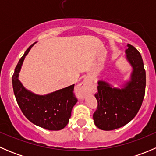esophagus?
Here are the masks:
<instances>
[{"label":"esophagus","mask_w":156,"mask_h":156,"mask_svg":"<svg viewBox=\"0 0 156 156\" xmlns=\"http://www.w3.org/2000/svg\"><path fill=\"white\" fill-rule=\"evenodd\" d=\"M90 90V81L84 79L76 87V94L79 98H83Z\"/></svg>","instance_id":"obj_1"}]
</instances>
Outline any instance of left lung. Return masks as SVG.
<instances>
[{
    "instance_id": "8db88e82",
    "label": "left lung",
    "mask_w": 156,
    "mask_h": 156,
    "mask_svg": "<svg viewBox=\"0 0 156 156\" xmlns=\"http://www.w3.org/2000/svg\"><path fill=\"white\" fill-rule=\"evenodd\" d=\"M126 59L132 66L130 78L123 87H113L105 81H98L95 97L98 103L93 119L95 125L103 130L125 126L137 114L146 88V71L140 52L127 44Z\"/></svg>"
}]
</instances>
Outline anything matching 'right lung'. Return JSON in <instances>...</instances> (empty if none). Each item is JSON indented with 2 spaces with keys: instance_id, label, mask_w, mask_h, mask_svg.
Listing matches in <instances>:
<instances>
[{
  "instance_id": "obj_1",
  "label": "right lung",
  "mask_w": 156,
  "mask_h": 156,
  "mask_svg": "<svg viewBox=\"0 0 156 156\" xmlns=\"http://www.w3.org/2000/svg\"><path fill=\"white\" fill-rule=\"evenodd\" d=\"M34 44L26 50L15 69L12 78L14 95L20 109L31 123L49 130H59L69 123L72 108L78 102L73 93L75 84L46 95H37L25 88L19 79V73Z\"/></svg>"
}]
</instances>
